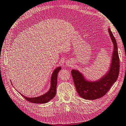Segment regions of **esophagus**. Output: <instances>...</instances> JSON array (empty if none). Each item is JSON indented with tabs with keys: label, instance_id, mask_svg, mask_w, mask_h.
<instances>
[{
	"label": "esophagus",
	"instance_id": "esophagus-1",
	"mask_svg": "<svg viewBox=\"0 0 126 126\" xmlns=\"http://www.w3.org/2000/svg\"><path fill=\"white\" fill-rule=\"evenodd\" d=\"M70 64H71V63H70V62H68V63H67V64L69 66V65H70Z\"/></svg>",
	"mask_w": 126,
	"mask_h": 126
}]
</instances>
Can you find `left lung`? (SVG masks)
<instances>
[{"label":"left lung","mask_w":126,"mask_h":126,"mask_svg":"<svg viewBox=\"0 0 126 126\" xmlns=\"http://www.w3.org/2000/svg\"><path fill=\"white\" fill-rule=\"evenodd\" d=\"M109 32L113 44V52L108 73L99 80L93 82L86 80L79 71L75 69L71 71L77 93L84 99L95 100L104 96L118 78L120 72V58L117 42L110 29Z\"/></svg>","instance_id":"8db88e82"}]
</instances>
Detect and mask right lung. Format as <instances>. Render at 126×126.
I'll list each match as a JSON object with an SVG mask.
<instances>
[{
  "label": "right lung",
  "mask_w": 126,
  "mask_h": 126,
  "mask_svg": "<svg viewBox=\"0 0 126 126\" xmlns=\"http://www.w3.org/2000/svg\"><path fill=\"white\" fill-rule=\"evenodd\" d=\"M61 69V67H57L56 69L53 71L52 73V75L51 77V85L50 88L49 90L47 93L45 94L44 95L36 97H27L21 94H20L22 96H23L27 101L29 102L35 103V104H45L47 103L50 100H52L55 96L56 94V87L57 84V75L59 71Z\"/></svg>",
  "instance_id": "add662e5"
}]
</instances>
